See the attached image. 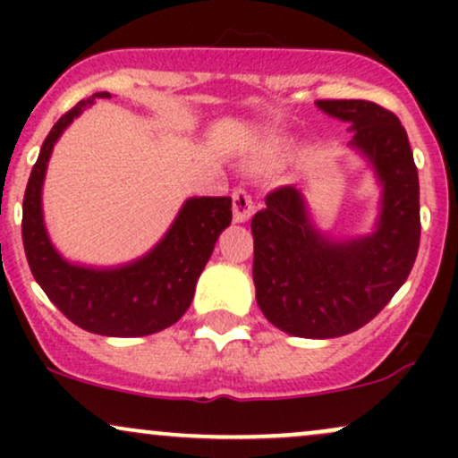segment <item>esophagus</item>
Here are the masks:
<instances>
[{
  "mask_svg": "<svg viewBox=\"0 0 458 458\" xmlns=\"http://www.w3.org/2000/svg\"><path fill=\"white\" fill-rule=\"evenodd\" d=\"M250 215H251V204H247L245 199H241V198H234V202H233L234 222L236 224L247 222V219H250Z\"/></svg>",
  "mask_w": 458,
  "mask_h": 458,
  "instance_id": "1",
  "label": "esophagus"
}]
</instances>
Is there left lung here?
<instances>
[{"instance_id": "obj_1", "label": "left lung", "mask_w": 458, "mask_h": 458, "mask_svg": "<svg viewBox=\"0 0 458 458\" xmlns=\"http://www.w3.org/2000/svg\"><path fill=\"white\" fill-rule=\"evenodd\" d=\"M98 98H112V94L97 92L79 101L43 141L23 198L25 256L45 295L77 327L112 338L150 335L174 325L191 306L199 273L219 234L233 222V198H187L157 245L131 262L92 267L64 259L45 224L47 165L62 133Z\"/></svg>"}]
</instances>
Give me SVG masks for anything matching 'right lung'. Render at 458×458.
<instances>
[{
  "mask_svg": "<svg viewBox=\"0 0 458 458\" xmlns=\"http://www.w3.org/2000/svg\"><path fill=\"white\" fill-rule=\"evenodd\" d=\"M325 112L349 123L351 148L370 163L381 189L368 233L335 239L314 225L306 196L286 185L251 219L256 301L277 329L335 338L375 318L411 271L420 245V182L401 120L368 101Z\"/></svg>",
  "mask_w": 458,
  "mask_h": 458,
  "instance_id": "1",
  "label": "right lung"
}]
</instances>
